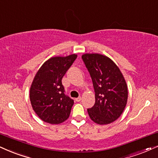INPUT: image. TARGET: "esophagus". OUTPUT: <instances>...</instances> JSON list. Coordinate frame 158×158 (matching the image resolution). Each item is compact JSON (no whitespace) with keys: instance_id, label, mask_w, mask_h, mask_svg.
<instances>
[{"instance_id":"1","label":"esophagus","mask_w":158,"mask_h":158,"mask_svg":"<svg viewBox=\"0 0 158 158\" xmlns=\"http://www.w3.org/2000/svg\"><path fill=\"white\" fill-rule=\"evenodd\" d=\"M81 100V97H77V98H75V101H77V102H80Z\"/></svg>"}]
</instances>
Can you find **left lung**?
<instances>
[{
  "label": "left lung",
  "instance_id": "1",
  "mask_svg": "<svg viewBox=\"0 0 158 158\" xmlns=\"http://www.w3.org/2000/svg\"><path fill=\"white\" fill-rule=\"evenodd\" d=\"M82 59L92 80L95 103L88 108L91 119L108 124L121 116L127 101L128 91L123 75L111 59L98 53L84 54Z\"/></svg>",
  "mask_w": 158,
  "mask_h": 158
}]
</instances>
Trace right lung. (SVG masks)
Listing matches in <instances>:
<instances>
[{
	"label": "right lung",
	"instance_id": "add662e5",
	"mask_svg": "<svg viewBox=\"0 0 158 158\" xmlns=\"http://www.w3.org/2000/svg\"><path fill=\"white\" fill-rule=\"evenodd\" d=\"M77 55L53 57L44 62L35 75L30 100L37 116L50 124H60L69 118L74 100L65 94L61 80Z\"/></svg>",
	"mask_w": 158,
	"mask_h": 158
}]
</instances>
